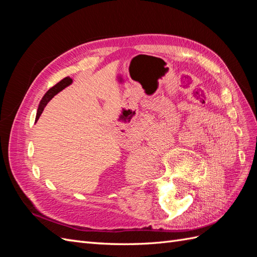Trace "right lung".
Masks as SVG:
<instances>
[{
    "instance_id": "1",
    "label": "right lung",
    "mask_w": 257,
    "mask_h": 257,
    "mask_svg": "<svg viewBox=\"0 0 257 257\" xmlns=\"http://www.w3.org/2000/svg\"><path fill=\"white\" fill-rule=\"evenodd\" d=\"M73 83V79L70 77H65L64 79H62L59 83H57L55 86H53L52 88L48 90L46 94L44 95V97L42 98V100L40 102V106H38V109H37V114H36V121L38 120V118H40V116L42 114L43 110H44V108L46 107L47 102L50 101L52 98L55 96L57 92H59L61 90H63L65 87H67L68 85H70Z\"/></svg>"
}]
</instances>
